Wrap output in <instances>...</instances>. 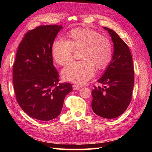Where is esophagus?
Listing matches in <instances>:
<instances>
[{"label": "esophagus", "instance_id": "esophagus-1", "mask_svg": "<svg viewBox=\"0 0 152 152\" xmlns=\"http://www.w3.org/2000/svg\"><path fill=\"white\" fill-rule=\"evenodd\" d=\"M80 88V86H78V85H76V84L73 85V90H77V89H79Z\"/></svg>", "mask_w": 152, "mask_h": 152}]
</instances>
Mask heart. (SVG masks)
I'll list each match as a JSON object with an SVG mask.
<instances>
[{
  "label": "heart",
  "instance_id": "obj_1",
  "mask_svg": "<svg viewBox=\"0 0 152 152\" xmlns=\"http://www.w3.org/2000/svg\"><path fill=\"white\" fill-rule=\"evenodd\" d=\"M68 40L56 39L52 45L54 61L65 65L72 58L74 50H80L82 60L72 61L63 69V79L69 82L84 84L94 74V66L102 70L112 58V41L99 31L86 28H75L68 33Z\"/></svg>",
  "mask_w": 152,
  "mask_h": 152
}]
</instances>
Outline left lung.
<instances>
[{
	"label": "left lung",
	"instance_id": "obj_1",
	"mask_svg": "<svg viewBox=\"0 0 152 152\" xmlns=\"http://www.w3.org/2000/svg\"><path fill=\"white\" fill-rule=\"evenodd\" d=\"M114 44L112 61L98 82L102 86L92 91L93 112L104 118H114L126 111L132 98L134 83L132 55L126 42L115 31L107 27Z\"/></svg>",
	"mask_w": 152,
	"mask_h": 152
}]
</instances>
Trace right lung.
I'll return each instance as SVG.
<instances>
[{
	"mask_svg": "<svg viewBox=\"0 0 152 152\" xmlns=\"http://www.w3.org/2000/svg\"><path fill=\"white\" fill-rule=\"evenodd\" d=\"M61 25H40L25 34L13 65V84L18 103L30 117L41 121L56 118L65 96L72 91L59 83L53 65L52 45Z\"/></svg>",
	"mask_w": 152,
	"mask_h": 152,
	"instance_id": "1",
	"label": "right lung"
}]
</instances>
